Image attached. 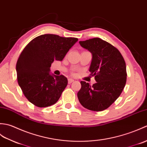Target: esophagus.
I'll list each match as a JSON object with an SVG mask.
<instances>
[{
	"label": "esophagus",
	"instance_id": "34e87169",
	"mask_svg": "<svg viewBox=\"0 0 147 147\" xmlns=\"http://www.w3.org/2000/svg\"><path fill=\"white\" fill-rule=\"evenodd\" d=\"M74 80L71 79H68V84L72 83V82H74Z\"/></svg>",
	"mask_w": 147,
	"mask_h": 147
}]
</instances>
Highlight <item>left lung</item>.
<instances>
[{
    "instance_id": "8db88e82",
    "label": "left lung",
    "mask_w": 147,
    "mask_h": 147,
    "mask_svg": "<svg viewBox=\"0 0 147 147\" xmlns=\"http://www.w3.org/2000/svg\"><path fill=\"white\" fill-rule=\"evenodd\" d=\"M92 55L89 71L96 83L81 81L77 93L80 103L94 111L106 109L118 98L126 82L125 61L116 47L99 38L79 41Z\"/></svg>"
}]
</instances>
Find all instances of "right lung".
Instances as JSON below:
<instances>
[{"mask_svg": "<svg viewBox=\"0 0 147 147\" xmlns=\"http://www.w3.org/2000/svg\"><path fill=\"white\" fill-rule=\"evenodd\" d=\"M78 41L47 34L36 37L25 47L16 63L19 86L29 102L39 107L53 105L67 86L63 75L51 76L50 68L54 60L61 61Z\"/></svg>", "mask_w": 147, "mask_h": 147, "instance_id": "add662e5", "label": "right lung"}]
</instances>
